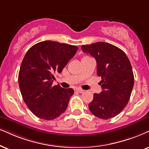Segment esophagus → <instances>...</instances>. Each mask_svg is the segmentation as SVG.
Instances as JSON below:
<instances>
[{"label": "esophagus", "instance_id": "1", "mask_svg": "<svg viewBox=\"0 0 149 149\" xmlns=\"http://www.w3.org/2000/svg\"><path fill=\"white\" fill-rule=\"evenodd\" d=\"M76 90V91H78V93H82L84 91L83 89H82V88H77Z\"/></svg>", "mask_w": 149, "mask_h": 149}]
</instances>
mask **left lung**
Wrapping results in <instances>:
<instances>
[{"label":"left lung","instance_id":"8db88e82","mask_svg":"<svg viewBox=\"0 0 149 149\" xmlns=\"http://www.w3.org/2000/svg\"><path fill=\"white\" fill-rule=\"evenodd\" d=\"M81 49L95 58L97 74L102 78V91L93 94L90 111L101 119L113 118L127 106L132 92L134 76L129 58L120 48L104 42L82 45Z\"/></svg>","mask_w":149,"mask_h":149}]
</instances>
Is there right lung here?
<instances>
[{
	"label": "right lung",
	"mask_w": 149,
	"mask_h": 149,
	"mask_svg": "<svg viewBox=\"0 0 149 149\" xmlns=\"http://www.w3.org/2000/svg\"><path fill=\"white\" fill-rule=\"evenodd\" d=\"M74 45L46 40L33 45L22 60L18 84L29 110L41 119L52 120L65 111L73 89L53 86L54 73H61L74 56Z\"/></svg>",
	"instance_id": "right-lung-1"
}]
</instances>
